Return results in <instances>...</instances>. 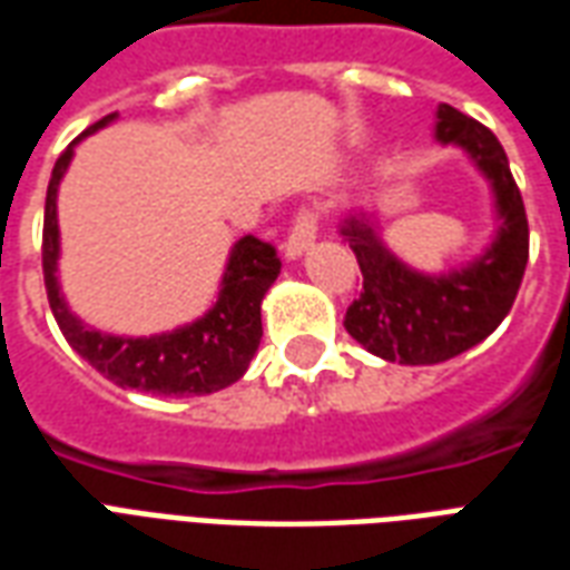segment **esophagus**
<instances>
[{"instance_id": "esophagus-1", "label": "esophagus", "mask_w": 570, "mask_h": 570, "mask_svg": "<svg viewBox=\"0 0 570 570\" xmlns=\"http://www.w3.org/2000/svg\"><path fill=\"white\" fill-rule=\"evenodd\" d=\"M314 237H317V216L311 210H302L296 216V223H293V232L286 237L284 244V256L289 262L298 259L302 253H308L314 247Z\"/></svg>"}]
</instances>
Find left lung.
I'll list each match as a JSON object with an SVG mask.
<instances>
[{"mask_svg": "<svg viewBox=\"0 0 570 570\" xmlns=\"http://www.w3.org/2000/svg\"><path fill=\"white\" fill-rule=\"evenodd\" d=\"M433 137L464 151L491 186L498 225L482 253L449 272H419L384 244L375 213H347L338 223L363 272L345 330L370 354L403 366L445 363L485 342L513 308L528 265L525 204L498 137L445 104L436 109Z\"/></svg>", "mask_w": 570, "mask_h": 570, "instance_id": "obj_1", "label": "left lung"}]
</instances>
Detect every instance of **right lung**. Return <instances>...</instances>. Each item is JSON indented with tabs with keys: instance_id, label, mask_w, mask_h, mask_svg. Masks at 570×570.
<instances>
[{
	"instance_id": "add662e5",
	"label": "right lung",
	"mask_w": 570,
	"mask_h": 570,
	"mask_svg": "<svg viewBox=\"0 0 570 570\" xmlns=\"http://www.w3.org/2000/svg\"><path fill=\"white\" fill-rule=\"evenodd\" d=\"M116 116L100 118L81 137L69 142L57 158L45 198L42 272L48 305L69 347L88 360L94 370L118 387L158 396H204L235 384L256 357L262 338V298L281 274V259L272 244L244 235L235 240L225 259L219 293L198 321L155 335H112L88 326L72 314L60 289V225H57V191L85 137L112 125Z\"/></svg>"
}]
</instances>
